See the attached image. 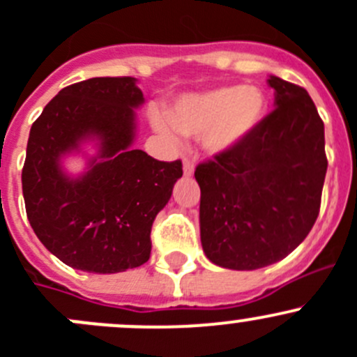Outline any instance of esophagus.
<instances>
[{"mask_svg": "<svg viewBox=\"0 0 357 357\" xmlns=\"http://www.w3.org/2000/svg\"><path fill=\"white\" fill-rule=\"evenodd\" d=\"M194 174V161L192 160H183V175L185 177H190Z\"/></svg>", "mask_w": 357, "mask_h": 357, "instance_id": "esophagus-1", "label": "esophagus"}]
</instances>
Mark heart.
Returning a JSON list of instances; mask_svg holds the SVG:
<instances>
[{"mask_svg": "<svg viewBox=\"0 0 357 357\" xmlns=\"http://www.w3.org/2000/svg\"><path fill=\"white\" fill-rule=\"evenodd\" d=\"M267 107L269 102L259 86L231 84L182 95L168 111V119L156 116L154 126L167 137H174V130L185 137L203 135L204 149L222 154L262 125Z\"/></svg>", "mask_w": 357, "mask_h": 357, "instance_id": "obj_1", "label": "heart"}]
</instances>
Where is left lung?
<instances>
[{"mask_svg":"<svg viewBox=\"0 0 357 357\" xmlns=\"http://www.w3.org/2000/svg\"><path fill=\"white\" fill-rule=\"evenodd\" d=\"M267 84L276 109L241 144L194 172L203 252L225 269L280 262L319 213L328 168L323 121L303 88L278 76Z\"/></svg>","mask_w":357,"mask_h":357,"instance_id":"1","label":"left lung"}]
</instances>
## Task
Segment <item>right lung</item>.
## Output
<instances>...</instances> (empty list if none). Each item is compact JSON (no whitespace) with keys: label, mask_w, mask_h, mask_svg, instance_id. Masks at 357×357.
<instances>
[{"label":"right lung","mask_w":357,"mask_h":357,"mask_svg":"<svg viewBox=\"0 0 357 357\" xmlns=\"http://www.w3.org/2000/svg\"><path fill=\"white\" fill-rule=\"evenodd\" d=\"M135 77H91L60 90L33 123L22 192L45 248L77 271L123 273L149 260L151 227L182 177L180 160L165 163L135 149ZM91 143L95 155L84 146ZM87 167L70 176L66 157Z\"/></svg>","instance_id":"right-lung-1"}]
</instances>
